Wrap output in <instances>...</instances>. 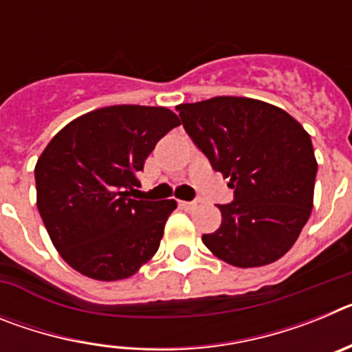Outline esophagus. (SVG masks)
Returning a JSON list of instances; mask_svg holds the SVG:
<instances>
[{"instance_id": "1", "label": "esophagus", "mask_w": 352, "mask_h": 352, "mask_svg": "<svg viewBox=\"0 0 352 352\" xmlns=\"http://www.w3.org/2000/svg\"><path fill=\"white\" fill-rule=\"evenodd\" d=\"M179 206H182L183 210H194V208H197V201H190V203H188V201H182Z\"/></svg>"}]
</instances>
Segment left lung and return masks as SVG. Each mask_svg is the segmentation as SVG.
<instances>
[{"label":"left lung","instance_id":"left-lung-1","mask_svg":"<svg viewBox=\"0 0 352 352\" xmlns=\"http://www.w3.org/2000/svg\"><path fill=\"white\" fill-rule=\"evenodd\" d=\"M176 111L234 188V201L219 204L222 223L203 234V243L238 268L280 259L312 213L317 162L309 133L284 109L245 96H214Z\"/></svg>","mask_w":352,"mask_h":352}]
</instances>
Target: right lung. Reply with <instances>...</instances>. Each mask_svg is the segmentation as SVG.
<instances>
[{"label": "right lung", "instance_id": "obj_1", "mask_svg": "<svg viewBox=\"0 0 352 352\" xmlns=\"http://www.w3.org/2000/svg\"><path fill=\"white\" fill-rule=\"evenodd\" d=\"M178 125L166 107L111 105L70 121L43 149L36 206L72 268L95 280H121L157 254L176 201H138L132 192L148 155Z\"/></svg>", "mask_w": 352, "mask_h": 352}]
</instances>
